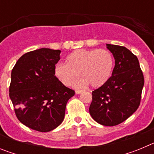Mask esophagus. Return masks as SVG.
<instances>
[{
  "label": "esophagus",
  "instance_id": "1",
  "mask_svg": "<svg viewBox=\"0 0 154 154\" xmlns=\"http://www.w3.org/2000/svg\"><path fill=\"white\" fill-rule=\"evenodd\" d=\"M82 92H83V90H75L76 94H80V93H82Z\"/></svg>",
  "mask_w": 154,
  "mask_h": 154
}]
</instances>
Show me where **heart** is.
Returning a JSON list of instances; mask_svg holds the SVG:
<instances>
[{
	"instance_id": "heart-1",
	"label": "heart",
	"mask_w": 154,
	"mask_h": 154,
	"mask_svg": "<svg viewBox=\"0 0 154 154\" xmlns=\"http://www.w3.org/2000/svg\"><path fill=\"white\" fill-rule=\"evenodd\" d=\"M113 65V57L108 50L79 49L68 56L67 64H57L55 73L66 86L74 83L80 73L83 79L77 85L90 84L93 88H99L110 78Z\"/></svg>"
}]
</instances>
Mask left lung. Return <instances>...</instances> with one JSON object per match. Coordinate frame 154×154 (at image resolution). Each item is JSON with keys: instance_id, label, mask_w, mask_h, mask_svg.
I'll use <instances>...</instances> for the list:
<instances>
[{"instance_id": "1", "label": "left lung", "mask_w": 154, "mask_h": 154, "mask_svg": "<svg viewBox=\"0 0 154 154\" xmlns=\"http://www.w3.org/2000/svg\"><path fill=\"white\" fill-rule=\"evenodd\" d=\"M113 55L112 76L101 87L92 91L89 113L103 126L123 123L138 109L144 78L138 58L123 46L106 44Z\"/></svg>"}]
</instances>
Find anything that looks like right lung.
<instances>
[{
	"mask_svg": "<svg viewBox=\"0 0 154 154\" xmlns=\"http://www.w3.org/2000/svg\"><path fill=\"white\" fill-rule=\"evenodd\" d=\"M60 50L40 48L25 53L11 71L9 96L18 120L39 132L58 127L65 117L67 102L75 91L55 75Z\"/></svg>",
	"mask_w": 154,
	"mask_h": 154,
	"instance_id": "add662e5",
	"label": "right lung"
}]
</instances>
